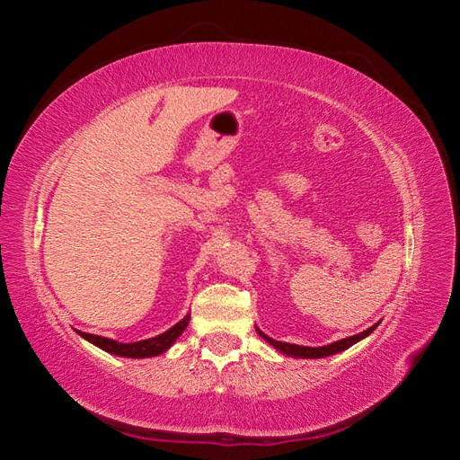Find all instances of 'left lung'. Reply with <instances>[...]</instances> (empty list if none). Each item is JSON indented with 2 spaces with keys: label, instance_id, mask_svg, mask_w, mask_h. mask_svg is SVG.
<instances>
[{
  "label": "left lung",
  "instance_id": "1",
  "mask_svg": "<svg viewBox=\"0 0 460 460\" xmlns=\"http://www.w3.org/2000/svg\"><path fill=\"white\" fill-rule=\"evenodd\" d=\"M376 328H378V324H374V326H370L368 330L360 332V333H355V336H351V338H345V340H340V341H333V343L324 345V347H303V345H296V343L278 341V340L269 338L267 333H262L259 328H257V332H259V336H261L262 340H267L272 347H276L278 351H282V353H286V355H289V357L320 358V357H328V355H336V353H340V351H345L347 347H351L353 343H357V341H360L363 338H367L368 333H372Z\"/></svg>",
  "mask_w": 460,
  "mask_h": 460
}]
</instances>
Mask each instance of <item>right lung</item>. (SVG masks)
<instances>
[{
    "label": "right lung",
    "instance_id": "1",
    "mask_svg": "<svg viewBox=\"0 0 460 460\" xmlns=\"http://www.w3.org/2000/svg\"><path fill=\"white\" fill-rule=\"evenodd\" d=\"M190 323V316L180 320L178 324H174L171 330L163 332L161 336L157 338H149V340H142L136 343H119L115 340L109 338H102V336H93V333H86V332H78L82 338L88 340L90 343L97 345L100 349L111 353V355H119V357H130V358H144V357H157L161 353H164L169 347L180 338V333L186 330Z\"/></svg>",
    "mask_w": 460,
    "mask_h": 460
}]
</instances>
